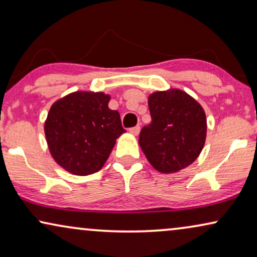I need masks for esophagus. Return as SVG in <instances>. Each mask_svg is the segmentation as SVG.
<instances>
[{"instance_id": "obj_1", "label": "esophagus", "mask_w": 257, "mask_h": 257, "mask_svg": "<svg viewBox=\"0 0 257 257\" xmlns=\"http://www.w3.org/2000/svg\"><path fill=\"white\" fill-rule=\"evenodd\" d=\"M128 131H130V133H132L133 136H138L140 132V126H135V127H131Z\"/></svg>"}]
</instances>
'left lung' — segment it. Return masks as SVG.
I'll use <instances>...</instances> for the list:
<instances>
[{"label":"left lung","mask_w":257,"mask_h":257,"mask_svg":"<svg viewBox=\"0 0 257 257\" xmlns=\"http://www.w3.org/2000/svg\"><path fill=\"white\" fill-rule=\"evenodd\" d=\"M152 121L144 126L139 145L161 173H175L194 163L206 142L207 119L201 105L179 89L150 94Z\"/></svg>","instance_id":"left-lung-1"}]
</instances>
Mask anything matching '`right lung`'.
Segmentation results:
<instances>
[{"label":"right lung","instance_id":"add662e5","mask_svg":"<svg viewBox=\"0 0 257 257\" xmlns=\"http://www.w3.org/2000/svg\"><path fill=\"white\" fill-rule=\"evenodd\" d=\"M110 96L77 91L55 101L44 124L56 163L76 175L93 174L106 163L115 139L126 132Z\"/></svg>","mask_w":257,"mask_h":257}]
</instances>
